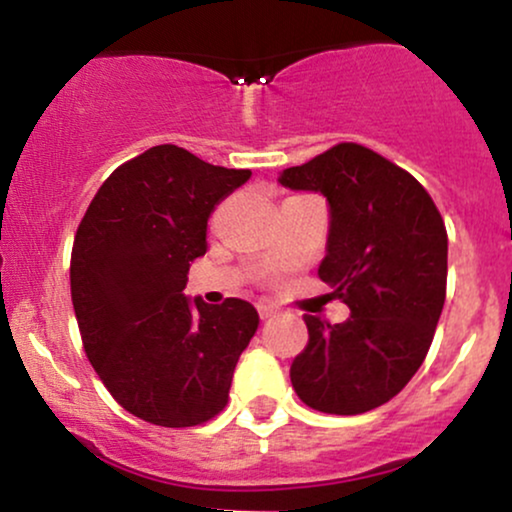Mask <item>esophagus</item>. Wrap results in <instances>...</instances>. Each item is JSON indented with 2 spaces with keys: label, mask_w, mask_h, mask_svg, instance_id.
Instances as JSON below:
<instances>
[{
  "label": "esophagus",
  "mask_w": 512,
  "mask_h": 512,
  "mask_svg": "<svg viewBox=\"0 0 512 512\" xmlns=\"http://www.w3.org/2000/svg\"><path fill=\"white\" fill-rule=\"evenodd\" d=\"M257 310H260V317L262 320H269V317L276 315V308L274 305H267V303H260L257 305Z\"/></svg>",
  "instance_id": "34e87169"
}]
</instances>
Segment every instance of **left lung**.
I'll list each match as a JSON object with an SVG mask.
<instances>
[{
  "label": "left lung",
  "instance_id": "1",
  "mask_svg": "<svg viewBox=\"0 0 512 512\" xmlns=\"http://www.w3.org/2000/svg\"><path fill=\"white\" fill-rule=\"evenodd\" d=\"M279 182L327 197L317 274L351 310L339 325L303 315L308 344L291 363L293 390L310 409L363 414L414 378L433 342L448 281L443 216L414 175L361 144L332 146Z\"/></svg>",
  "mask_w": 512,
  "mask_h": 512
}]
</instances>
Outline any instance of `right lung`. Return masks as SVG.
Segmentation results:
<instances>
[{"label": "right lung", "instance_id": "1", "mask_svg": "<svg viewBox=\"0 0 512 512\" xmlns=\"http://www.w3.org/2000/svg\"><path fill=\"white\" fill-rule=\"evenodd\" d=\"M250 175L151 146L110 173L79 223L69 279L84 351L115 402L149 424L214 419L260 325L248 301L182 293L211 211Z\"/></svg>", "mask_w": 512, "mask_h": 512}]
</instances>
